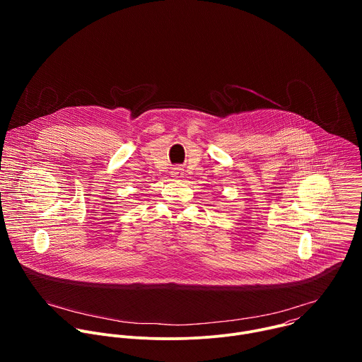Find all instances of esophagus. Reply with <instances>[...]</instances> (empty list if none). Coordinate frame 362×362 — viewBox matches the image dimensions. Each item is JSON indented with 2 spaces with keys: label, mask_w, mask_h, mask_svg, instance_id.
Masks as SVG:
<instances>
[{
  "label": "esophagus",
  "mask_w": 362,
  "mask_h": 362,
  "mask_svg": "<svg viewBox=\"0 0 362 362\" xmlns=\"http://www.w3.org/2000/svg\"><path fill=\"white\" fill-rule=\"evenodd\" d=\"M182 170H183L182 168L176 166V168H173V169H172V175H173V176H176V177H180V176L183 175V172H182Z\"/></svg>",
  "instance_id": "obj_1"
}]
</instances>
